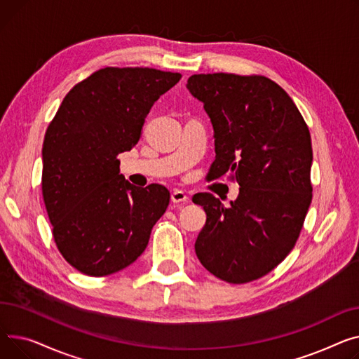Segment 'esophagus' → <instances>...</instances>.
Here are the masks:
<instances>
[{
    "label": "esophagus",
    "instance_id": "obj_1",
    "mask_svg": "<svg viewBox=\"0 0 359 359\" xmlns=\"http://www.w3.org/2000/svg\"><path fill=\"white\" fill-rule=\"evenodd\" d=\"M171 201L174 204H185L189 201V197L184 193V191H180V189H175V191L171 194Z\"/></svg>",
    "mask_w": 359,
    "mask_h": 359
}]
</instances>
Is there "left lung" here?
<instances>
[{"label":"left lung","instance_id":"8db88e82","mask_svg":"<svg viewBox=\"0 0 359 359\" xmlns=\"http://www.w3.org/2000/svg\"><path fill=\"white\" fill-rule=\"evenodd\" d=\"M187 90L204 104L215 130L208 178L229 174L239 188L230 207L213 194L193 197L207 215L196 241L203 266L243 284L281 264L296 245L311 203V137L296 104L265 76L200 74Z\"/></svg>","mask_w":359,"mask_h":359}]
</instances>
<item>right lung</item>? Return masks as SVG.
Returning <instances> with one entry per match:
<instances>
[{
    "label": "right lung",
    "instance_id": "obj_1",
    "mask_svg": "<svg viewBox=\"0 0 359 359\" xmlns=\"http://www.w3.org/2000/svg\"><path fill=\"white\" fill-rule=\"evenodd\" d=\"M181 79L152 68H104L63 98L41 149V191L62 257L91 277L133 264L170 204L162 185L120 174L155 101Z\"/></svg>",
    "mask_w": 359,
    "mask_h": 359
}]
</instances>
